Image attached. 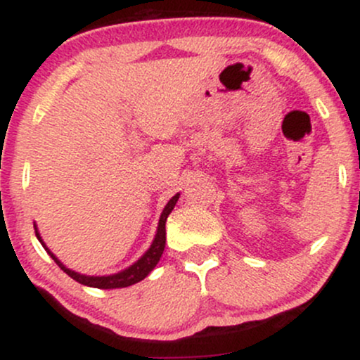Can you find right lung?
Masks as SVG:
<instances>
[{
	"label": "right lung",
	"instance_id": "1",
	"mask_svg": "<svg viewBox=\"0 0 360 360\" xmlns=\"http://www.w3.org/2000/svg\"><path fill=\"white\" fill-rule=\"evenodd\" d=\"M177 200H179V194H176V196H172L171 200H169V203L166 205V208H164L162 214H160L159 226H157V235H155L154 242H152L150 249H148L146 254H143L142 257H140L137 262L134 264V266H130L128 269L118 272V274H113V276H101V278L100 276H84V274H77V272L68 269V267H65L64 264H60V260L57 259L56 255H53L52 252L47 249V247H45V243L42 242V238H40L37 229H35V235H37V238L40 240V243L45 247V250L49 252V255L53 259V262H56L57 266H59L60 269L69 276V278L77 281V283L84 284V286L100 288V289L127 288V286H131V284L139 283V281H142L143 278H147L148 272L154 269L155 264L159 262L160 255H162V252H164V247H166V220H167L169 214H171L172 210H174Z\"/></svg>",
	"mask_w": 360,
	"mask_h": 360
}]
</instances>
